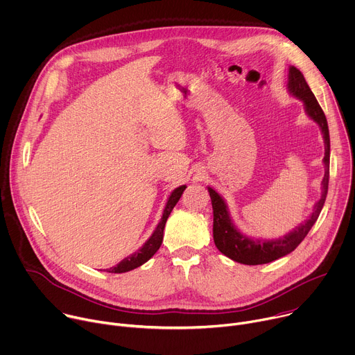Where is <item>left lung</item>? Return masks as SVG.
Returning <instances> with one entry per match:
<instances>
[{
	"instance_id": "8db88e82",
	"label": "left lung",
	"mask_w": 355,
	"mask_h": 355,
	"mask_svg": "<svg viewBox=\"0 0 355 355\" xmlns=\"http://www.w3.org/2000/svg\"><path fill=\"white\" fill-rule=\"evenodd\" d=\"M287 88L293 96L302 101L306 114L320 127L324 141V176L322 180V196L320 200L315 204L311 217L298 225L295 230L288 232L282 238L278 239H252L243 234H241L235 224L230 217L228 207L224 198L214 190L208 187V193L211 197L212 212H214V225H212V235H214V243L221 253L234 261L256 266L266 264L274 261L282 256L291 253L297 246L305 239L313 224L316 223L320 211L323 208L327 189H329V164H330V135L326 116L318 103L313 92L306 84L304 74L301 71L290 65L288 69V83Z\"/></svg>"
}]
</instances>
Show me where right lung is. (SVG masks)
Here are the masks:
<instances>
[{
  "mask_svg": "<svg viewBox=\"0 0 355 355\" xmlns=\"http://www.w3.org/2000/svg\"><path fill=\"white\" fill-rule=\"evenodd\" d=\"M186 189V184L183 186H179L178 189H175L168 201H166V205L164 208V212H162V218L159 221V224L157 225L155 231L153 232V235L150 236V239L141 246L137 252H134L132 254L127 256L125 259H123L119 264H116L114 267H110V268H106L107 272H125V271H130V270H134L139 266H143L144 263H147L155 253L157 250L161 248L162 245V239H164V228H165V224H166V220L168 217L171 216V212L173 209V207L176 205V202L179 201V198L182 197L183 191Z\"/></svg>",
  "mask_w": 355,
  "mask_h": 355,
  "instance_id": "add662e5",
  "label": "right lung"
}]
</instances>
